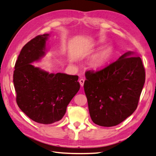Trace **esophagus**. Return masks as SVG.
I'll return each instance as SVG.
<instances>
[{"label":"esophagus","instance_id":"34e87169","mask_svg":"<svg viewBox=\"0 0 156 156\" xmlns=\"http://www.w3.org/2000/svg\"><path fill=\"white\" fill-rule=\"evenodd\" d=\"M79 82H80V84L82 87L84 86V79H80V81H79Z\"/></svg>","mask_w":156,"mask_h":156}]
</instances>
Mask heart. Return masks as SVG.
Wrapping results in <instances>:
<instances>
[{
  "instance_id": "b5f03b06",
  "label": "heart",
  "mask_w": 156,
  "mask_h": 156,
  "mask_svg": "<svg viewBox=\"0 0 156 156\" xmlns=\"http://www.w3.org/2000/svg\"><path fill=\"white\" fill-rule=\"evenodd\" d=\"M107 54L105 52H101V53H98L94 55L93 58V62L96 65H100L106 59Z\"/></svg>"
}]
</instances>
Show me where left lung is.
Here are the masks:
<instances>
[{
	"mask_svg": "<svg viewBox=\"0 0 156 156\" xmlns=\"http://www.w3.org/2000/svg\"><path fill=\"white\" fill-rule=\"evenodd\" d=\"M84 88L91 120L99 126L121 123L136 110L145 80L141 57L129 51L97 72L87 71Z\"/></svg>",
	"mask_w": 156,
	"mask_h": 156,
	"instance_id": "left-lung-1",
	"label": "left lung"
}]
</instances>
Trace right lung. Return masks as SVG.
Returning <instances> with one entry per match:
<instances>
[{"instance_id": "1", "label": "right lung", "mask_w": 156, "mask_h": 156, "mask_svg": "<svg viewBox=\"0 0 156 156\" xmlns=\"http://www.w3.org/2000/svg\"><path fill=\"white\" fill-rule=\"evenodd\" d=\"M49 34L37 36L22 48L15 65L16 101L31 120L49 124L62 120L67 106L80 89L78 76L49 74L32 64L43 57Z\"/></svg>"}]
</instances>
